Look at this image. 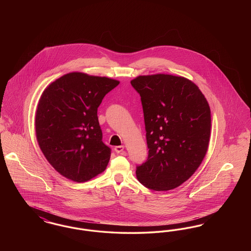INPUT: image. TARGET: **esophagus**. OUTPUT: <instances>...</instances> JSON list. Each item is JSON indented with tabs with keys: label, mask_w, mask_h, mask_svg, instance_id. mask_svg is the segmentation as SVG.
I'll use <instances>...</instances> for the list:
<instances>
[{
	"label": "esophagus",
	"mask_w": 251,
	"mask_h": 251,
	"mask_svg": "<svg viewBox=\"0 0 251 251\" xmlns=\"http://www.w3.org/2000/svg\"><path fill=\"white\" fill-rule=\"evenodd\" d=\"M114 150L117 153H121L124 151V147L123 146H117V147H115Z\"/></svg>",
	"instance_id": "34e87169"
}]
</instances>
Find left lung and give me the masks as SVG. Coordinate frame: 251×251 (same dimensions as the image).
<instances>
[{"instance_id": "obj_1", "label": "left lung", "mask_w": 251, "mask_h": 251, "mask_svg": "<svg viewBox=\"0 0 251 251\" xmlns=\"http://www.w3.org/2000/svg\"><path fill=\"white\" fill-rule=\"evenodd\" d=\"M141 97L147 161L136 167L137 179L154 191L174 189L189 179L207 152L211 110L191 81L168 74L131 81Z\"/></svg>"}]
</instances>
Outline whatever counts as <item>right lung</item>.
<instances>
[{
	"label": "right lung",
	"instance_id": "add662e5",
	"mask_svg": "<svg viewBox=\"0 0 251 251\" xmlns=\"http://www.w3.org/2000/svg\"><path fill=\"white\" fill-rule=\"evenodd\" d=\"M119 81L68 73L42 93L36 114L40 150L60 174L77 182L105 170L111 149L102 142L98 107Z\"/></svg>",
	"mask_w": 251,
	"mask_h": 251
}]
</instances>
